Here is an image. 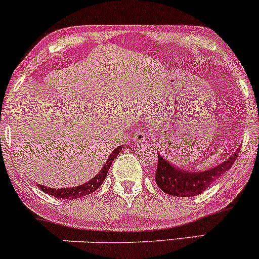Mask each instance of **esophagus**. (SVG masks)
Here are the masks:
<instances>
[{
	"label": "esophagus",
	"mask_w": 259,
	"mask_h": 259,
	"mask_svg": "<svg viewBox=\"0 0 259 259\" xmlns=\"http://www.w3.org/2000/svg\"><path fill=\"white\" fill-rule=\"evenodd\" d=\"M147 139V133H145L144 130H141V132H138L134 135V140H135L136 142H139V144H142V142L146 141Z\"/></svg>",
	"instance_id": "34e87169"
}]
</instances>
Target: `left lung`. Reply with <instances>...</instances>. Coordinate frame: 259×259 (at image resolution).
<instances>
[{
    "label": "left lung",
    "instance_id": "1",
    "mask_svg": "<svg viewBox=\"0 0 259 259\" xmlns=\"http://www.w3.org/2000/svg\"><path fill=\"white\" fill-rule=\"evenodd\" d=\"M239 152L240 148H237L227 160L219 163L213 168L201 171L186 170L178 167L158 153V164L154 177L156 183L163 192L170 196L191 197V196L200 195L207 187H209L210 184L214 183L218 178H221L233 167Z\"/></svg>",
    "mask_w": 259,
    "mask_h": 259
}]
</instances>
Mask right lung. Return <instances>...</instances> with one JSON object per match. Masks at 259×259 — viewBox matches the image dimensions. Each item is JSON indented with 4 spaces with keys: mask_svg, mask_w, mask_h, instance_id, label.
<instances>
[{
    "mask_svg": "<svg viewBox=\"0 0 259 259\" xmlns=\"http://www.w3.org/2000/svg\"><path fill=\"white\" fill-rule=\"evenodd\" d=\"M121 147L123 146H118L117 148L113 150V152L111 153V156L108 157L107 159L106 164L103 165L102 169L92 178L91 180H89L88 183L82 184V185L79 186H74V187H62V189H52V187H47L45 185H40L38 184V187L42 190L46 194L55 196L57 198H64V200H74V198H80V197H84L86 195H90L92 192L96 191L99 187L102 185V183L106 179V175L108 173L109 168H111L112 162L114 160V158H117V156L119 154Z\"/></svg>",
    "mask_w": 259,
    "mask_h": 259,
    "instance_id": "add662e5",
    "label": "right lung"
}]
</instances>
